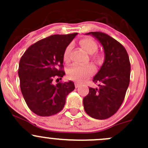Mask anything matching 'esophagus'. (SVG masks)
Segmentation results:
<instances>
[{"mask_svg": "<svg viewBox=\"0 0 148 148\" xmlns=\"http://www.w3.org/2000/svg\"><path fill=\"white\" fill-rule=\"evenodd\" d=\"M75 86H76V88H79L80 86V84L79 83H77V82H76L75 83Z\"/></svg>", "mask_w": 148, "mask_h": 148, "instance_id": "1", "label": "esophagus"}]
</instances>
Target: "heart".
Returning <instances> with one entry per match:
<instances>
[{
  "mask_svg": "<svg viewBox=\"0 0 148 148\" xmlns=\"http://www.w3.org/2000/svg\"><path fill=\"white\" fill-rule=\"evenodd\" d=\"M80 45L88 53H95L97 51V44L90 38H84L80 40ZM71 50V45H69L64 52V60L67 62L69 60V53ZM95 71V67L91 64L79 65L72 64L67 71V74L70 79L78 82H82L90 77Z\"/></svg>",
  "mask_w": 148,
  "mask_h": 148,
  "instance_id": "1",
  "label": "heart"
}]
</instances>
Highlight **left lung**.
<instances>
[{
    "label": "left lung",
    "instance_id": "1",
    "mask_svg": "<svg viewBox=\"0 0 148 148\" xmlns=\"http://www.w3.org/2000/svg\"><path fill=\"white\" fill-rule=\"evenodd\" d=\"M101 44L104 60L94 77L97 88L89 87V94L83 99L84 110L92 118L104 120L117 112L125 99L130 84V63L124 46L107 34L89 32Z\"/></svg>",
    "mask_w": 148,
    "mask_h": 148
}]
</instances>
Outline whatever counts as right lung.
Instances as JSON below:
<instances>
[{
	"label": "right lung",
	"mask_w": 148,
	"mask_h": 148,
	"mask_svg": "<svg viewBox=\"0 0 148 148\" xmlns=\"http://www.w3.org/2000/svg\"><path fill=\"white\" fill-rule=\"evenodd\" d=\"M77 35L50 36L28 47L21 58L18 72L21 90L28 107L37 115L59 112L67 95L75 89L73 82L54 84L53 79L64 76V52Z\"/></svg>",
	"instance_id": "add662e5"
}]
</instances>
